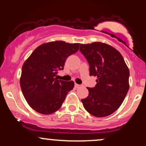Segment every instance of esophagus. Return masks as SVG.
<instances>
[{
    "label": "esophagus",
    "mask_w": 146,
    "mask_h": 146,
    "mask_svg": "<svg viewBox=\"0 0 146 146\" xmlns=\"http://www.w3.org/2000/svg\"><path fill=\"white\" fill-rule=\"evenodd\" d=\"M75 88H80V87H81V85L78 84H75Z\"/></svg>",
    "instance_id": "esophagus-1"
}]
</instances>
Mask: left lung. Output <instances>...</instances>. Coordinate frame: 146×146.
<instances>
[{
    "mask_svg": "<svg viewBox=\"0 0 146 146\" xmlns=\"http://www.w3.org/2000/svg\"><path fill=\"white\" fill-rule=\"evenodd\" d=\"M80 51L89 64L90 76L98 78L95 87L87 88L88 96L81 100L84 107L95 117L108 116L119 108L128 91V66L121 53L106 43L81 44Z\"/></svg>",
    "mask_w": 146,
    "mask_h": 146,
    "instance_id": "8db88e82",
    "label": "left lung"
}]
</instances>
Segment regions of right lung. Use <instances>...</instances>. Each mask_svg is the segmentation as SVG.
I'll return each mask as SVG.
<instances>
[{"instance_id":"add662e5","label":"right lung","mask_w":146,"mask_h":146,"mask_svg":"<svg viewBox=\"0 0 146 146\" xmlns=\"http://www.w3.org/2000/svg\"><path fill=\"white\" fill-rule=\"evenodd\" d=\"M79 43L53 41L40 45L22 67L20 84L25 100L33 110L49 115L59 110L66 95L74 87L73 81L56 78L63 70L66 58L76 53Z\"/></svg>"}]
</instances>
